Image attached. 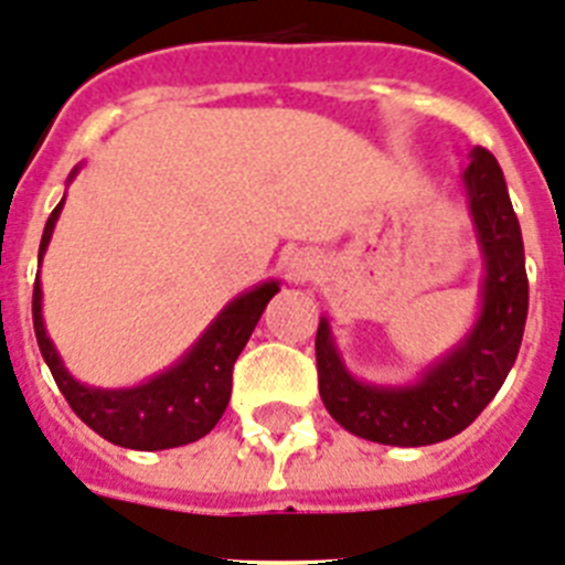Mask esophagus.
Returning <instances> with one entry per match:
<instances>
[{"instance_id":"34e87169","label":"esophagus","mask_w":565,"mask_h":565,"mask_svg":"<svg viewBox=\"0 0 565 565\" xmlns=\"http://www.w3.org/2000/svg\"><path fill=\"white\" fill-rule=\"evenodd\" d=\"M316 267H319V255L312 253V249H296V253H290V258H287V273L292 275V278H310L312 273H316Z\"/></svg>"}]
</instances>
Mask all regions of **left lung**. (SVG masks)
<instances>
[{
    "label": "left lung",
    "mask_w": 565,
    "mask_h": 565,
    "mask_svg": "<svg viewBox=\"0 0 565 565\" xmlns=\"http://www.w3.org/2000/svg\"><path fill=\"white\" fill-rule=\"evenodd\" d=\"M477 246L482 255L480 312L471 330L411 385H371L348 371L321 316L316 333L319 393L341 428L396 448H419L466 430L494 399L523 341L529 316V278L520 221L494 154L471 151L462 172Z\"/></svg>",
    "instance_id": "8db88e82"
}]
</instances>
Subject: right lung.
I'll list each match as a JSON object with an SVG mask.
<instances>
[{"instance_id": "1", "label": "right lung", "mask_w": 565, "mask_h": 565, "mask_svg": "<svg viewBox=\"0 0 565 565\" xmlns=\"http://www.w3.org/2000/svg\"><path fill=\"white\" fill-rule=\"evenodd\" d=\"M77 172L79 166L68 174V183L77 178ZM63 203L65 198L56 203V210L51 212L45 232H42L40 264L51 244ZM278 290L281 287L273 278V281L258 284L253 290L232 298L230 305L217 312V319L203 330L201 339L194 341L172 367L154 373L135 387H92L71 376L56 353L49 330H45L40 278L33 284V330H36V344H40L45 364L51 367L56 387L63 391L71 411L88 428L120 448L163 451V448H178V445L201 439L224 416L226 405H230L235 359L246 348L260 312Z\"/></svg>"}]
</instances>
